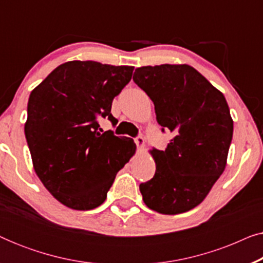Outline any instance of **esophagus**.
Returning a JSON list of instances; mask_svg holds the SVG:
<instances>
[{"label": "esophagus", "instance_id": "34e87169", "mask_svg": "<svg viewBox=\"0 0 263 263\" xmlns=\"http://www.w3.org/2000/svg\"><path fill=\"white\" fill-rule=\"evenodd\" d=\"M135 143L138 145V147H140V148H142L143 146H145V139L142 138V135H138L135 138Z\"/></svg>", "mask_w": 263, "mask_h": 263}]
</instances>
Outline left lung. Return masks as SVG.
<instances>
[{
	"label": "left lung",
	"mask_w": 263,
	"mask_h": 263,
	"mask_svg": "<svg viewBox=\"0 0 263 263\" xmlns=\"http://www.w3.org/2000/svg\"><path fill=\"white\" fill-rule=\"evenodd\" d=\"M133 80L152 99L161 130L175 134L151 151L156 174L140 184L143 202L161 214L193 210L224 172L233 121L224 95L188 64L136 68Z\"/></svg>",
	"instance_id": "left-lung-1"
}]
</instances>
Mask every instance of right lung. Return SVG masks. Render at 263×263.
I'll return each mask as SVG.
<instances>
[{"mask_svg": "<svg viewBox=\"0 0 263 263\" xmlns=\"http://www.w3.org/2000/svg\"><path fill=\"white\" fill-rule=\"evenodd\" d=\"M134 67L70 61L31 92L25 136L33 167L50 194L78 211L98 207L117 172L135 152L130 138L99 128L115 123L111 105L130 81Z\"/></svg>", "mask_w": 263, "mask_h": 263, "instance_id": "add662e5", "label": "right lung"}]
</instances>
